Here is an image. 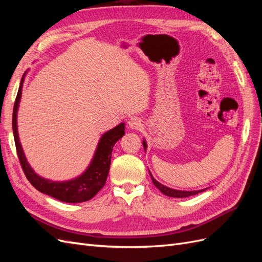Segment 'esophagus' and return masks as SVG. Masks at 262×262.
Wrapping results in <instances>:
<instances>
[{"label":"esophagus","mask_w":262,"mask_h":262,"mask_svg":"<svg viewBox=\"0 0 262 262\" xmlns=\"http://www.w3.org/2000/svg\"><path fill=\"white\" fill-rule=\"evenodd\" d=\"M128 124H129V126H130L131 129L138 130V129H140L141 126H142V121H141V119H139L137 117H132V118L129 119Z\"/></svg>","instance_id":"obj_1"}]
</instances>
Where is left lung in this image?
<instances>
[{"instance_id":"1","label":"left lung","mask_w":262,"mask_h":262,"mask_svg":"<svg viewBox=\"0 0 262 262\" xmlns=\"http://www.w3.org/2000/svg\"><path fill=\"white\" fill-rule=\"evenodd\" d=\"M143 147L146 150L147 144H146V141L143 140ZM150 173V172H149ZM150 178H152V181L154 186L161 190V192L164 193L165 195L167 196H171V198H186V196H190V195H193V194H198L199 192L204 191L205 189H201V190H193V191H182V190H176V189H172L169 187H166L164 185H162L161 182H158L153 176L152 173H150Z\"/></svg>"}]
</instances>
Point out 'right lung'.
Returning a JSON list of instances; mask_svg holds the SVG:
<instances>
[{
  "mask_svg": "<svg viewBox=\"0 0 262 262\" xmlns=\"http://www.w3.org/2000/svg\"><path fill=\"white\" fill-rule=\"evenodd\" d=\"M26 72L24 73L16 99H15L14 109H13V133L15 145H16L17 155L19 158L20 165L24 172L38 191L45 194H48L52 198H55L62 202L67 203H80L91 200L93 196L97 194L99 190L105 186L106 179L110 168V161H112L113 147L124 136V123L121 122L115 126L114 129L107 131L101 136L98 145L96 147V152L94 154L93 160L89 167L78 177L67 180V181H53L50 179L42 178L35 172V170L30 167L29 163L26 160L24 154L21 144L19 142L18 131H17V112L19 107V101L21 97L23 83L25 80Z\"/></svg>",
  "mask_w": 262,
  "mask_h": 262,
  "instance_id": "1",
  "label": "right lung"
}]
</instances>
